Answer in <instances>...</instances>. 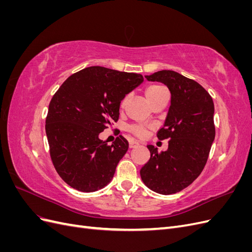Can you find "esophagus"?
<instances>
[{
  "mask_svg": "<svg viewBox=\"0 0 252 252\" xmlns=\"http://www.w3.org/2000/svg\"><path fill=\"white\" fill-rule=\"evenodd\" d=\"M138 145H139V142H136L134 140L129 141V147H130V148H133L135 146H138Z\"/></svg>",
  "mask_w": 252,
  "mask_h": 252,
  "instance_id": "obj_1",
  "label": "esophagus"
}]
</instances>
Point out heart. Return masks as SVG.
Returning <instances> with one entry per match:
<instances>
[{"label":"heart","mask_w":252,"mask_h":252,"mask_svg":"<svg viewBox=\"0 0 252 252\" xmlns=\"http://www.w3.org/2000/svg\"><path fill=\"white\" fill-rule=\"evenodd\" d=\"M166 88L161 86V85H158V84H154V85H150L146 88V90H145V94H146L147 98L149 100V102L151 103L154 100H156V98L158 96L161 95L162 94L166 93ZM127 100V97L123 98V101H122V105H123ZM130 130L133 134H135L136 136H140V138H143V136L146 134V131L147 129L146 127H145L144 125H133L130 127Z\"/></svg>","instance_id":"1"}]
</instances>
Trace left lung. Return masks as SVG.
<instances>
[{"label": "left lung", "instance_id": "8db88e82", "mask_svg": "<svg viewBox=\"0 0 252 252\" xmlns=\"http://www.w3.org/2000/svg\"><path fill=\"white\" fill-rule=\"evenodd\" d=\"M148 81L161 82L171 94L170 107L158 140L169 139L168 149L158 152L147 145L149 161L140 171L142 181L152 191L177 193L199 177L207 162L215 141V104L199 83L173 70L145 75Z\"/></svg>", "mask_w": 252, "mask_h": 252}]
</instances>
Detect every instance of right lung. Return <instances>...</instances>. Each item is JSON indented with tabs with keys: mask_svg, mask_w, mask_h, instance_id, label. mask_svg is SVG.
I'll use <instances>...</instances> for the list:
<instances>
[{
	"mask_svg": "<svg viewBox=\"0 0 252 252\" xmlns=\"http://www.w3.org/2000/svg\"><path fill=\"white\" fill-rule=\"evenodd\" d=\"M143 81L139 73L91 66L52 96L45 129L53 166L68 185L94 192L110 183L128 142L120 135L108 145L98 134L119 120L122 100Z\"/></svg>",
	"mask_w": 252,
	"mask_h": 252,
	"instance_id": "1",
	"label": "right lung"
}]
</instances>
